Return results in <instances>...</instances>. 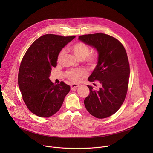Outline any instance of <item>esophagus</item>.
<instances>
[{"label":"esophagus","mask_w":153,"mask_h":153,"mask_svg":"<svg viewBox=\"0 0 153 153\" xmlns=\"http://www.w3.org/2000/svg\"><path fill=\"white\" fill-rule=\"evenodd\" d=\"M79 86V85L78 84H76V83H73L71 85V90H73V88H77V87Z\"/></svg>","instance_id":"34e87169"}]
</instances>
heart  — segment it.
I'll return each mask as SVG.
<instances>
[{
    "label": "heart",
    "instance_id": "obj_1",
    "mask_svg": "<svg viewBox=\"0 0 153 153\" xmlns=\"http://www.w3.org/2000/svg\"><path fill=\"white\" fill-rule=\"evenodd\" d=\"M70 49L73 54L79 59H85V62L90 67H93L96 64L98 55L97 53H90L89 47L82 42H77L70 46ZM64 55V51L62 50L59 53L57 60L59 63ZM86 74L85 71L82 69H74L69 71L67 73L68 78L73 81L77 82L81 77Z\"/></svg>",
    "mask_w": 153,
    "mask_h": 153
}]
</instances>
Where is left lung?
Instances as JSON below:
<instances>
[{"instance_id": "obj_1", "label": "left lung", "mask_w": 153, "mask_h": 153, "mask_svg": "<svg viewBox=\"0 0 153 153\" xmlns=\"http://www.w3.org/2000/svg\"><path fill=\"white\" fill-rule=\"evenodd\" d=\"M79 39L97 51V64L88 80L102 85L98 91L87 85L90 92L84 100L85 108L96 118L110 117L118 111L127 93L130 71L126 52L117 39L103 33L82 35Z\"/></svg>"}]
</instances>
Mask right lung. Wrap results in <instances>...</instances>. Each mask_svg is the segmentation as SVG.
<instances>
[{"label": "right lung", "instance_id": "right-lung-1", "mask_svg": "<svg viewBox=\"0 0 153 153\" xmlns=\"http://www.w3.org/2000/svg\"><path fill=\"white\" fill-rule=\"evenodd\" d=\"M76 36L43 35L29 47L22 60L18 84L29 110L37 116L50 117L56 114L70 91L68 85L54 84L50 79L53 67L57 65L59 53Z\"/></svg>", "mask_w": 153, "mask_h": 153}]
</instances>
